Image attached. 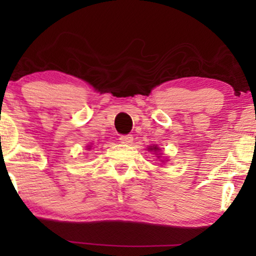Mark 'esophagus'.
I'll return each instance as SVG.
<instances>
[{
    "mask_svg": "<svg viewBox=\"0 0 256 256\" xmlns=\"http://www.w3.org/2000/svg\"><path fill=\"white\" fill-rule=\"evenodd\" d=\"M119 140L122 144H131V143L134 142V137H132V134H124V136H120Z\"/></svg>",
    "mask_w": 256,
    "mask_h": 256,
    "instance_id": "34e87169",
    "label": "esophagus"
}]
</instances>
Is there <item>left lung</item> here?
<instances>
[{
    "label": "left lung",
    "mask_w": 256,
    "mask_h": 256,
    "mask_svg": "<svg viewBox=\"0 0 256 256\" xmlns=\"http://www.w3.org/2000/svg\"><path fill=\"white\" fill-rule=\"evenodd\" d=\"M148 150H150V152H160V148H158V146H148ZM158 155V154H156ZM160 158V156H158ZM162 161V160H161Z\"/></svg>",
    "instance_id": "left-lung-1"
}]
</instances>
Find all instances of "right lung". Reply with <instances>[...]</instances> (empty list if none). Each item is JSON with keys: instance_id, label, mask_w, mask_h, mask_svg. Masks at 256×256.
Segmentation results:
<instances>
[{"instance_id": "add662e5", "label": "right lung", "mask_w": 256, "mask_h": 256, "mask_svg": "<svg viewBox=\"0 0 256 256\" xmlns=\"http://www.w3.org/2000/svg\"><path fill=\"white\" fill-rule=\"evenodd\" d=\"M88 149H90V146H89V148H88Z\"/></svg>"}]
</instances>
